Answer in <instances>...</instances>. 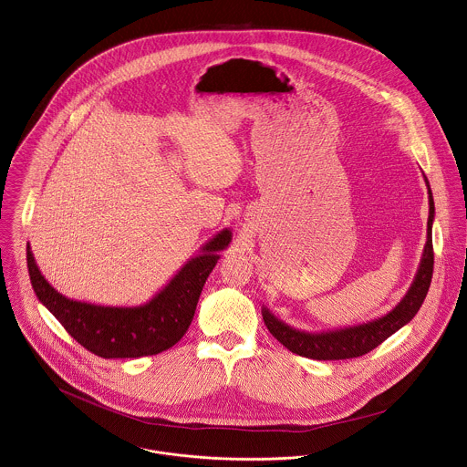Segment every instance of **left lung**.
I'll return each mask as SVG.
<instances>
[{
    "label": "left lung",
    "mask_w": 467,
    "mask_h": 467,
    "mask_svg": "<svg viewBox=\"0 0 467 467\" xmlns=\"http://www.w3.org/2000/svg\"><path fill=\"white\" fill-rule=\"evenodd\" d=\"M424 177L426 190H428V223H426V244L422 249V256L419 261L414 281L403 299L381 317L372 318L368 322H362L357 326L327 329V331H305L297 329L281 318H277L265 305L261 308V315L265 326L277 338L286 349L299 357H306L313 360H346L357 358L365 353L378 348L385 342L390 335L398 329L407 326L420 308L422 301L426 299L431 274H433V245H431V227L435 220V204L430 182Z\"/></svg>",
    "instance_id": "1"
}]
</instances>
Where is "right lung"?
<instances>
[{"instance_id": "1", "label": "right lung", "mask_w": 467, "mask_h": 467, "mask_svg": "<svg viewBox=\"0 0 467 467\" xmlns=\"http://www.w3.org/2000/svg\"><path fill=\"white\" fill-rule=\"evenodd\" d=\"M231 240L229 227L216 233L150 301L140 306H104L62 296L41 274L30 244L26 263L39 303L80 346L102 358H140L162 353L184 337L204 283Z\"/></svg>"}]
</instances>
